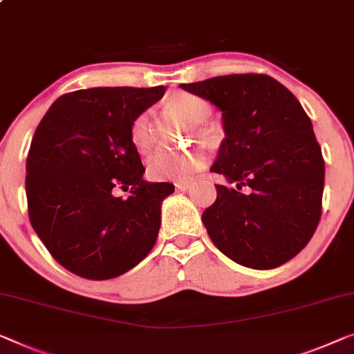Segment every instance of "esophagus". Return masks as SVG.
Wrapping results in <instances>:
<instances>
[{"instance_id":"34e87169","label":"esophagus","mask_w":354,"mask_h":354,"mask_svg":"<svg viewBox=\"0 0 354 354\" xmlns=\"http://www.w3.org/2000/svg\"><path fill=\"white\" fill-rule=\"evenodd\" d=\"M175 186L178 191H189V189L192 187V183L191 181H178Z\"/></svg>"}]
</instances>
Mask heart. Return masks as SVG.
Returning <instances> with one entry per match:
<instances>
[{"mask_svg":"<svg viewBox=\"0 0 354 354\" xmlns=\"http://www.w3.org/2000/svg\"><path fill=\"white\" fill-rule=\"evenodd\" d=\"M167 106L189 124H202L209 118L211 106L197 95L179 92L167 100ZM131 140L138 149L149 146V119L140 114L131 125ZM205 165L202 152H179L160 147L147 159V173L154 179H187Z\"/></svg>","mask_w":354,"mask_h":354,"instance_id":"obj_1","label":"heart"}]
</instances>
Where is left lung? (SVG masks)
I'll return each mask as SVG.
<instances>
[{"label": "left lung", "mask_w": 354, "mask_h": 354, "mask_svg": "<svg viewBox=\"0 0 354 354\" xmlns=\"http://www.w3.org/2000/svg\"><path fill=\"white\" fill-rule=\"evenodd\" d=\"M223 113L225 138L211 171L218 197L202 221L216 248L240 266L270 270L291 261L321 218L324 159L299 100L267 75L181 84Z\"/></svg>", "instance_id": "obj_1"}]
</instances>
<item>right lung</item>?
Listing matches in <instances>:
<instances>
[{
    "mask_svg": "<svg viewBox=\"0 0 354 354\" xmlns=\"http://www.w3.org/2000/svg\"><path fill=\"white\" fill-rule=\"evenodd\" d=\"M165 87H93L57 98L31 140L30 223L52 257L87 279L115 278L145 259L170 183L145 181L131 125ZM115 187L129 190L115 198Z\"/></svg>",
    "mask_w": 354,
    "mask_h": 354,
    "instance_id": "right-lung-1",
    "label": "right lung"
}]
</instances>
